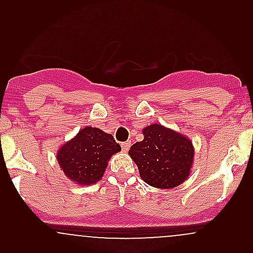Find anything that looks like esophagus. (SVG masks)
<instances>
[{
	"mask_svg": "<svg viewBox=\"0 0 253 253\" xmlns=\"http://www.w3.org/2000/svg\"><path fill=\"white\" fill-rule=\"evenodd\" d=\"M129 145H131V142H124V143H121L122 150H124V152H127V150L129 149Z\"/></svg>",
	"mask_w": 253,
	"mask_h": 253,
	"instance_id": "34e87169",
	"label": "esophagus"
}]
</instances>
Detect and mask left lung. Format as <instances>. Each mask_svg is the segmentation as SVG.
<instances>
[{
	"label": "left lung",
	"mask_w": 253,
	"mask_h": 253,
	"mask_svg": "<svg viewBox=\"0 0 253 253\" xmlns=\"http://www.w3.org/2000/svg\"><path fill=\"white\" fill-rule=\"evenodd\" d=\"M143 136L128 152L142 180L157 188H172L186 181L195 157L192 142L159 124L145 127Z\"/></svg>",
	"instance_id": "8db88e82"
}]
</instances>
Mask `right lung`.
Here are the masks:
<instances>
[{"label": "right lung", "mask_w": 253, "mask_h": 253, "mask_svg": "<svg viewBox=\"0 0 253 253\" xmlns=\"http://www.w3.org/2000/svg\"><path fill=\"white\" fill-rule=\"evenodd\" d=\"M121 150L111 134L96 127H84L57 152V162L65 175L78 185L96 183L105 172L108 162Z\"/></svg>", "instance_id": "add662e5"}]
</instances>
